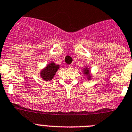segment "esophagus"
Listing matches in <instances>:
<instances>
[{"instance_id":"esophagus-1","label":"esophagus","mask_w":132,"mask_h":132,"mask_svg":"<svg viewBox=\"0 0 132 132\" xmlns=\"http://www.w3.org/2000/svg\"><path fill=\"white\" fill-rule=\"evenodd\" d=\"M68 69L69 70H72L73 68V66L72 64H69L68 66Z\"/></svg>"}]
</instances>
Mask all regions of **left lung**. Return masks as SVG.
Here are the masks:
<instances>
[{"label":"left lung","instance_id":"1","mask_svg":"<svg viewBox=\"0 0 132 132\" xmlns=\"http://www.w3.org/2000/svg\"><path fill=\"white\" fill-rule=\"evenodd\" d=\"M84 72L85 73V74H89V70H88V69H86L85 70H84Z\"/></svg>","mask_w":132,"mask_h":132}]
</instances>
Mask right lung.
<instances>
[{"instance_id":"add662e5","label":"right lung","mask_w":132,"mask_h":132,"mask_svg":"<svg viewBox=\"0 0 132 132\" xmlns=\"http://www.w3.org/2000/svg\"><path fill=\"white\" fill-rule=\"evenodd\" d=\"M59 68L58 65H56L54 63H51L47 66L45 69L41 72V76L46 81H49L53 78L54 76Z\"/></svg>"}]
</instances>
